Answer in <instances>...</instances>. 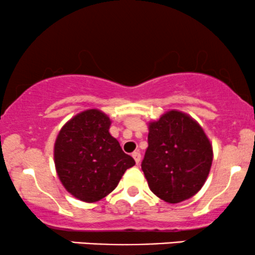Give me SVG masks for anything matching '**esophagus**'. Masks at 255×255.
Segmentation results:
<instances>
[{"label": "esophagus", "instance_id": "esophagus-1", "mask_svg": "<svg viewBox=\"0 0 255 255\" xmlns=\"http://www.w3.org/2000/svg\"><path fill=\"white\" fill-rule=\"evenodd\" d=\"M131 156H133L134 160H135V163H136V164H139V163H140V160H141V154H140V152H139V151H135V152H133V154H131Z\"/></svg>", "mask_w": 255, "mask_h": 255}]
</instances>
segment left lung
<instances>
[{"mask_svg":"<svg viewBox=\"0 0 255 255\" xmlns=\"http://www.w3.org/2000/svg\"><path fill=\"white\" fill-rule=\"evenodd\" d=\"M148 147L141 162L148 187L158 198L177 204L200 191L212 164V146L203 128L171 110L148 126Z\"/></svg>","mask_w":255,"mask_h":255,"instance_id":"obj_1","label":"left lung"}]
</instances>
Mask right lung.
Here are the masks:
<instances>
[{
	"instance_id": "right-lung-1",
	"label": "right lung",
	"mask_w": 255,
	"mask_h": 255,
	"mask_svg": "<svg viewBox=\"0 0 255 255\" xmlns=\"http://www.w3.org/2000/svg\"><path fill=\"white\" fill-rule=\"evenodd\" d=\"M110 119L97 109L78 114L63 126L54 148L61 182L72 195L95 203L116 188L135 164L110 135Z\"/></svg>"
}]
</instances>
